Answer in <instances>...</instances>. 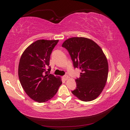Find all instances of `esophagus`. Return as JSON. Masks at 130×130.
<instances>
[{"mask_svg": "<svg viewBox=\"0 0 130 130\" xmlns=\"http://www.w3.org/2000/svg\"><path fill=\"white\" fill-rule=\"evenodd\" d=\"M68 75H64L63 76V79L64 80H67L68 78Z\"/></svg>", "mask_w": 130, "mask_h": 130, "instance_id": "1", "label": "esophagus"}]
</instances>
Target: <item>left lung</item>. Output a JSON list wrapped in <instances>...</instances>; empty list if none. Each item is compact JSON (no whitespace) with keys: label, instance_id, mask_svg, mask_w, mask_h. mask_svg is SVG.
<instances>
[{"label":"left lung","instance_id":"8db88e82","mask_svg":"<svg viewBox=\"0 0 130 130\" xmlns=\"http://www.w3.org/2000/svg\"><path fill=\"white\" fill-rule=\"evenodd\" d=\"M62 46L68 50L74 68L81 70L72 93L83 101H92L103 91L107 80L108 65L103 50L95 42L85 37L68 38Z\"/></svg>","mask_w":130,"mask_h":130}]
</instances>
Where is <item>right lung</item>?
I'll return each instance as SVG.
<instances>
[{
  "label": "right lung",
  "mask_w": 130,
  "mask_h": 130,
  "mask_svg": "<svg viewBox=\"0 0 130 130\" xmlns=\"http://www.w3.org/2000/svg\"><path fill=\"white\" fill-rule=\"evenodd\" d=\"M58 40H40L24 50L18 66L22 87L30 98L44 103L53 98L62 84L60 77L49 74L50 55Z\"/></svg>",
  "instance_id": "1"
}]
</instances>
